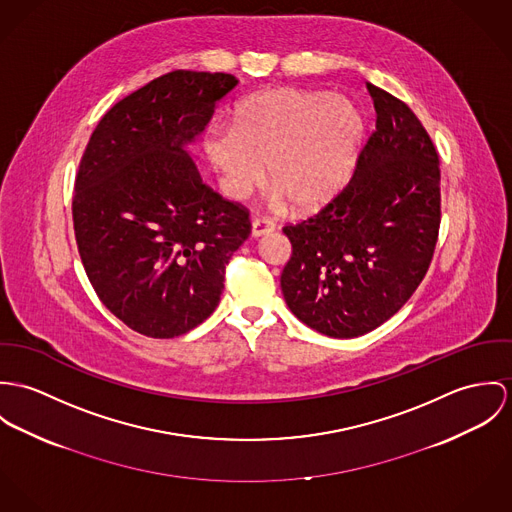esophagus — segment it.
<instances>
[{
    "instance_id": "obj_1",
    "label": "esophagus",
    "mask_w": 512,
    "mask_h": 512,
    "mask_svg": "<svg viewBox=\"0 0 512 512\" xmlns=\"http://www.w3.org/2000/svg\"><path fill=\"white\" fill-rule=\"evenodd\" d=\"M275 222L273 220H269V218H255L253 220V226H251V233H253V237H261V235H265V233H271V231H275Z\"/></svg>"
}]
</instances>
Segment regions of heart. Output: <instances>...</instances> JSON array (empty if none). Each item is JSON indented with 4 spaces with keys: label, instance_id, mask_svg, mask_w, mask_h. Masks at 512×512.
Instances as JSON below:
<instances>
[{
    "label": "heart",
    "instance_id": "b5f03b06",
    "mask_svg": "<svg viewBox=\"0 0 512 512\" xmlns=\"http://www.w3.org/2000/svg\"><path fill=\"white\" fill-rule=\"evenodd\" d=\"M363 121L338 94L267 90L243 102L233 129L212 127L206 153L224 176L229 196L243 198L265 176L292 208L330 200L351 171Z\"/></svg>",
    "mask_w": 512,
    "mask_h": 512
}]
</instances>
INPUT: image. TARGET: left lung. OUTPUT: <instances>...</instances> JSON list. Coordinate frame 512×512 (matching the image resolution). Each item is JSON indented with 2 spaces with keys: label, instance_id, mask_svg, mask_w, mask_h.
Instances as JSON below:
<instances>
[{
  "label": "left lung",
  "instance_id": "left-lung-1",
  "mask_svg": "<svg viewBox=\"0 0 512 512\" xmlns=\"http://www.w3.org/2000/svg\"><path fill=\"white\" fill-rule=\"evenodd\" d=\"M377 121L355 171L314 216L283 231L284 300L306 326L357 338L387 322L428 273L442 222L440 157L414 112L367 84Z\"/></svg>",
  "mask_w": 512,
  "mask_h": 512
}]
</instances>
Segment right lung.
Wrapping results in <instances>:
<instances>
[{
	"instance_id": "right-lung-1",
	"label": "right lung",
	"mask_w": 512,
	"mask_h": 512,
	"mask_svg": "<svg viewBox=\"0 0 512 512\" xmlns=\"http://www.w3.org/2000/svg\"><path fill=\"white\" fill-rule=\"evenodd\" d=\"M237 86L226 72L172 70L112 106L76 172L72 222L82 265L127 328L169 340L218 306L226 265L251 233L184 145Z\"/></svg>"
}]
</instances>
